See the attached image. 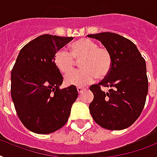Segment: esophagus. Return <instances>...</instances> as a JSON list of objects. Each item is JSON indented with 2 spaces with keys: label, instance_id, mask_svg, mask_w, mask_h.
I'll list each match as a JSON object with an SVG mask.
<instances>
[{
  "label": "esophagus",
  "instance_id": "esophagus-1",
  "mask_svg": "<svg viewBox=\"0 0 157 157\" xmlns=\"http://www.w3.org/2000/svg\"><path fill=\"white\" fill-rule=\"evenodd\" d=\"M83 90H84V88L82 87V86H78V87H77V90H78V93H81Z\"/></svg>",
  "mask_w": 157,
  "mask_h": 157
}]
</instances>
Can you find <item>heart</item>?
Segmentation results:
<instances>
[{"mask_svg":"<svg viewBox=\"0 0 157 157\" xmlns=\"http://www.w3.org/2000/svg\"><path fill=\"white\" fill-rule=\"evenodd\" d=\"M75 60L80 61L82 70L67 75L65 82L69 86H84L96 78L103 79L109 75L112 67V57L108 49L88 38H80L71 45V52L58 50L54 56V63L63 74L72 71Z\"/></svg>","mask_w":157,"mask_h":157,"instance_id":"1","label":"heart"}]
</instances>
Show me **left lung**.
<instances>
[{
    "label": "left lung",
    "instance_id": "1",
    "mask_svg": "<svg viewBox=\"0 0 157 157\" xmlns=\"http://www.w3.org/2000/svg\"><path fill=\"white\" fill-rule=\"evenodd\" d=\"M102 42L112 57L109 75L90 86L94 94L89 105L94 122L108 130H123L140 116L148 90L144 58L132 41L110 32L89 34ZM102 86L108 87L105 93Z\"/></svg>",
    "mask_w": 157,
    "mask_h": 157
}]
</instances>
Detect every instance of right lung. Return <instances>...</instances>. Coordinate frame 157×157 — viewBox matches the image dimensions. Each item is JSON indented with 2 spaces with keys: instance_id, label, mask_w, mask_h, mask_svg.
Wrapping results in <instances>:
<instances>
[{
  "instance_id": "1",
  "label": "right lung",
  "mask_w": 157,
  "mask_h": 157,
  "mask_svg": "<svg viewBox=\"0 0 157 157\" xmlns=\"http://www.w3.org/2000/svg\"><path fill=\"white\" fill-rule=\"evenodd\" d=\"M72 37L41 35L21 50L11 73V96L18 118L27 129L50 134L68 120L78 97L75 86L60 89L63 78L54 63L59 49Z\"/></svg>"
}]
</instances>
